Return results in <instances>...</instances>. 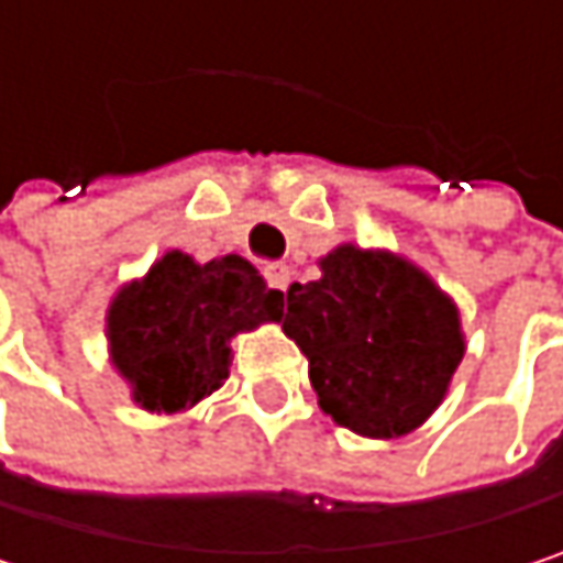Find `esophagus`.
Segmentation results:
<instances>
[{"instance_id": "34e87169", "label": "esophagus", "mask_w": 563, "mask_h": 563, "mask_svg": "<svg viewBox=\"0 0 563 563\" xmlns=\"http://www.w3.org/2000/svg\"><path fill=\"white\" fill-rule=\"evenodd\" d=\"M264 277H267V283L274 286V289H286L289 286V267L286 264H271L267 271H264Z\"/></svg>"}]
</instances>
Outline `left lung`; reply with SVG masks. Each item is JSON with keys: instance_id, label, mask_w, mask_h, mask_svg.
<instances>
[{"instance_id": "8db88e82", "label": "left lung", "mask_w": 563, "mask_h": 563, "mask_svg": "<svg viewBox=\"0 0 563 563\" xmlns=\"http://www.w3.org/2000/svg\"><path fill=\"white\" fill-rule=\"evenodd\" d=\"M280 319L322 410L362 437L420 427L463 362L456 306L388 254L332 251L319 280L286 289Z\"/></svg>"}]
</instances>
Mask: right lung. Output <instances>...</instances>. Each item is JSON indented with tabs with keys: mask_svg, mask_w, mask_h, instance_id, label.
<instances>
[{
	"mask_svg": "<svg viewBox=\"0 0 563 563\" xmlns=\"http://www.w3.org/2000/svg\"><path fill=\"white\" fill-rule=\"evenodd\" d=\"M280 312L283 292L244 257L195 264L172 251L113 299V362L146 410H185L228 378L231 335Z\"/></svg>",
	"mask_w": 563,
	"mask_h": 563,
	"instance_id": "right-lung-1",
	"label": "right lung"
}]
</instances>
